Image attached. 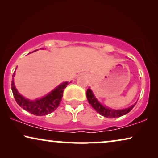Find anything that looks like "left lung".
<instances>
[{"label": "left lung", "instance_id": "obj_1", "mask_svg": "<svg viewBox=\"0 0 158 158\" xmlns=\"http://www.w3.org/2000/svg\"><path fill=\"white\" fill-rule=\"evenodd\" d=\"M86 96H87L88 103L92 106V107L96 110V111L105 117L109 118H116L120 117V116H124L125 114H128L131 109H133L135 105L131 106L127 108V109H122V110H114L108 109L106 107H104L100 103L97 101V99L95 98L94 94L92 93V90L90 89V88L87 90L86 92Z\"/></svg>", "mask_w": 158, "mask_h": 158}]
</instances>
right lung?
Segmentation results:
<instances>
[{"instance_id": "right-lung-1", "label": "right lung", "mask_w": 158, "mask_h": 158, "mask_svg": "<svg viewBox=\"0 0 158 158\" xmlns=\"http://www.w3.org/2000/svg\"><path fill=\"white\" fill-rule=\"evenodd\" d=\"M14 75L15 74L14 73L13 81H11V90L15 100L21 108L36 116H45L55 111L59 106L60 101L62 100L64 89L68 85V82L62 83L51 93H49L48 95L43 97L42 98L36 101H29L23 98L17 91L14 83Z\"/></svg>"}]
</instances>
